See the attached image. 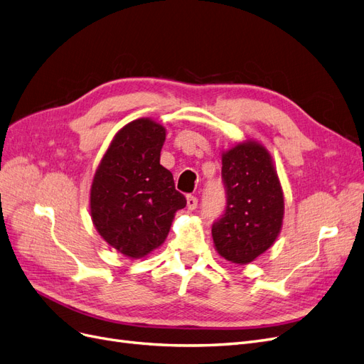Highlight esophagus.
Returning <instances> with one entry per match:
<instances>
[{
    "label": "esophagus",
    "instance_id": "1",
    "mask_svg": "<svg viewBox=\"0 0 364 364\" xmlns=\"http://www.w3.org/2000/svg\"><path fill=\"white\" fill-rule=\"evenodd\" d=\"M198 207V198L193 195L187 196V210H195Z\"/></svg>",
    "mask_w": 364,
    "mask_h": 364
}]
</instances>
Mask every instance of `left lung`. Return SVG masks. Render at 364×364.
<instances>
[{"instance_id":"obj_1","label":"left lung","mask_w":364,"mask_h":364,"mask_svg":"<svg viewBox=\"0 0 364 364\" xmlns=\"http://www.w3.org/2000/svg\"><path fill=\"white\" fill-rule=\"evenodd\" d=\"M226 210L213 225L214 247L226 261L249 264L270 249L284 222V191L267 148L240 142L222 153Z\"/></svg>"}]
</instances>
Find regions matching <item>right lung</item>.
Returning <instances> with one entry per match:
<instances>
[{"mask_svg": "<svg viewBox=\"0 0 364 364\" xmlns=\"http://www.w3.org/2000/svg\"><path fill=\"white\" fill-rule=\"evenodd\" d=\"M166 130L151 118L119 129L94 173L90 211L107 245L124 257H146L166 240L186 198L160 165Z\"/></svg>", "mask_w": 364, "mask_h": 364, "instance_id": "obj_1", "label": "right lung"}]
</instances>
